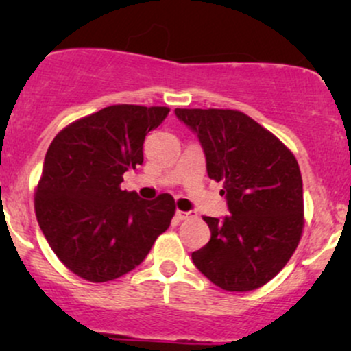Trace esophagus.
<instances>
[{
    "label": "esophagus",
    "mask_w": 351,
    "mask_h": 351,
    "mask_svg": "<svg viewBox=\"0 0 351 351\" xmlns=\"http://www.w3.org/2000/svg\"><path fill=\"white\" fill-rule=\"evenodd\" d=\"M176 217L181 221H184V219H193V217H196V215L193 211H180V209H176Z\"/></svg>",
    "instance_id": "obj_1"
}]
</instances>
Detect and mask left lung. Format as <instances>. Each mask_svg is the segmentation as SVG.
I'll return each instance as SVG.
<instances>
[{
  "instance_id": "left-lung-1",
  "label": "left lung",
  "mask_w": 351,
  "mask_h": 351,
  "mask_svg": "<svg viewBox=\"0 0 351 351\" xmlns=\"http://www.w3.org/2000/svg\"><path fill=\"white\" fill-rule=\"evenodd\" d=\"M198 136L211 180L223 181L231 215L204 216L211 239L191 254L217 287L247 292L282 271L304 228V188L295 156L251 117L221 108H176Z\"/></svg>"
}]
</instances>
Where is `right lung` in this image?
<instances>
[{
	"label": "right lung",
	"mask_w": 351,
	"mask_h": 351,
	"mask_svg": "<svg viewBox=\"0 0 351 351\" xmlns=\"http://www.w3.org/2000/svg\"><path fill=\"white\" fill-rule=\"evenodd\" d=\"M167 107L110 106L71 123L46 153L36 217L59 261L90 282L114 280L142 264L170 228L175 199H142L120 188L143 163V142Z\"/></svg>",
	"instance_id": "add662e5"
}]
</instances>
